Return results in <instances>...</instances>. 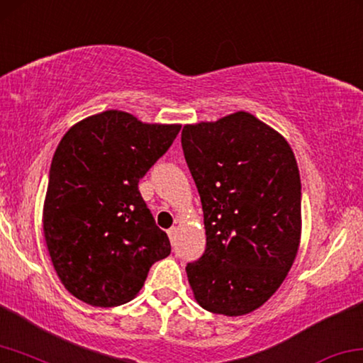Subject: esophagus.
I'll use <instances>...</instances> for the list:
<instances>
[{"instance_id": "1", "label": "esophagus", "mask_w": 363, "mask_h": 363, "mask_svg": "<svg viewBox=\"0 0 363 363\" xmlns=\"http://www.w3.org/2000/svg\"><path fill=\"white\" fill-rule=\"evenodd\" d=\"M167 233H169V238L172 240V242H174L175 237H177V227H170L169 230H167Z\"/></svg>"}]
</instances>
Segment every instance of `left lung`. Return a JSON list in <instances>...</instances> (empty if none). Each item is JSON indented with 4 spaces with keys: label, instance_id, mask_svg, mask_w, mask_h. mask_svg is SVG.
Instances as JSON below:
<instances>
[{
    "label": "left lung",
    "instance_id": "left-lung-1",
    "mask_svg": "<svg viewBox=\"0 0 363 363\" xmlns=\"http://www.w3.org/2000/svg\"><path fill=\"white\" fill-rule=\"evenodd\" d=\"M182 146L204 213L206 250L186 264L196 302L242 316L272 297L297 256L302 185L281 133L248 111L185 125Z\"/></svg>",
    "mask_w": 363,
    "mask_h": 363
}]
</instances>
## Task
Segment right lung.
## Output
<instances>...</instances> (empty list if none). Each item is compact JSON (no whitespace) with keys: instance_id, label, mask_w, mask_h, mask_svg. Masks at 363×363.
Instances as JSON below:
<instances>
[{"instance_id":"add662e5","label":"right lung","mask_w":363,"mask_h":363,"mask_svg":"<svg viewBox=\"0 0 363 363\" xmlns=\"http://www.w3.org/2000/svg\"><path fill=\"white\" fill-rule=\"evenodd\" d=\"M182 125L143 123L107 110L71 126L55 150L43 235L66 291L92 306H118L141 291L170 242L138 183L167 152Z\"/></svg>"}]
</instances>
